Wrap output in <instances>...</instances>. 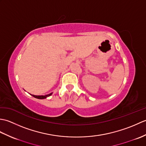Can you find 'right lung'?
Wrapping results in <instances>:
<instances>
[{"instance_id": "right-lung-1", "label": "right lung", "mask_w": 146, "mask_h": 146, "mask_svg": "<svg viewBox=\"0 0 146 146\" xmlns=\"http://www.w3.org/2000/svg\"><path fill=\"white\" fill-rule=\"evenodd\" d=\"M52 95V93H51L50 94H48V95H41V96H39V95H31L33 97H34L35 98H38V99H44L46 98H47L48 97H49V96H51Z\"/></svg>"}]
</instances>
